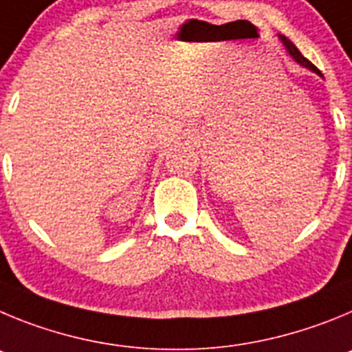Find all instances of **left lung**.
Masks as SVG:
<instances>
[{
    "instance_id": "1",
    "label": "left lung",
    "mask_w": 352,
    "mask_h": 352,
    "mask_svg": "<svg viewBox=\"0 0 352 352\" xmlns=\"http://www.w3.org/2000/svg\"><path fill=\"white\" fill-rule=\"evenodd\" d=\"M278 38H280V42L284 43V47H286V50H287V52H289V56H291V58L294 59V61L298 63L300 66H303V68L310 69V72H314V74H316V75H319V77H322L321 72H319V69L316 68V66L312 65V63H310L309 59L303 58L302 52H300V50L296 49V47H294V43L291 42L289 38H286V36H284V34H278Z\"/></svg>"
}]
</instances>
